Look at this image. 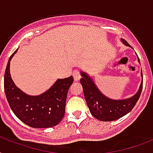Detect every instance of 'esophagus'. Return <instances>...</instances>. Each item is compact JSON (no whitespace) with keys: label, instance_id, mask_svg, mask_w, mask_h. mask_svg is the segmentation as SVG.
Returning <instances> with one entry per match:
<instances>
[{"label":"esophagus","instance_id":"esophagus-1","mask_svg":"<svg viewBox=\"0 0 153 153\" xmlns=\"http://www.w3.org/2000/svg\"><path fill=\"white\" fill-rule=\"evenodd\" d=\"M72 74H73V77H74V81H79V79H80V78H81V74H80V72H79V71H76V70L73 71Z\"/></svg>","mask_w":153,"mask_h":153}]
</instances>
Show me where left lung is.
I'll list each match as a JSON object with an SVG mask.
<instances>
[{
  "mask_svg": "<svg viewBox=\"0 0 153 153\" xmlns=\"http://www.w3.org/2000/svg\"><path fill=\"white\" fill-rule=\"evenodd\" d=\"M121 41L126 46H129L128 42L125 39H121ZM138 61L140 62L139 58H138ZM81 75L82 79H80V82L82 86L84 97L86 99L87 106L89 107L91 114L96 119H98L100 121H115L126 115L135 106L142 91V71H141L142 81L137 94L131 98L123 100H114L107 98L101 93L94 83V82L93 81V79L88 74L82 71Z\"/></svg>",
  "mask_w": 153,
  "mask_h": 153,
  "instance_id": "8db88e82",
  "label": "left lung"
}]
</instances>
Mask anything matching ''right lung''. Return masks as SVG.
Instances as JSON below:
<instances>
[{
	"instance_id": "1",
	"label": "right lung",
	"mask_w": 153,
	"mask_h": 153,
	"mask_svg": "<svg viewBox=\"0 0 153 153\" xmlns=\"http://www.w3.org/2000/svg\"><path fill=\"white\" fill-rule=\"evenodd\" d=\"M7 63L4 88L9 106L16 116L32 128H50L57 126L63 118L67 93L73 83V77L58 79L51 88L38 96L27 95L13 82L10 74V61Z\"/></svg>"
}]
</instances>
